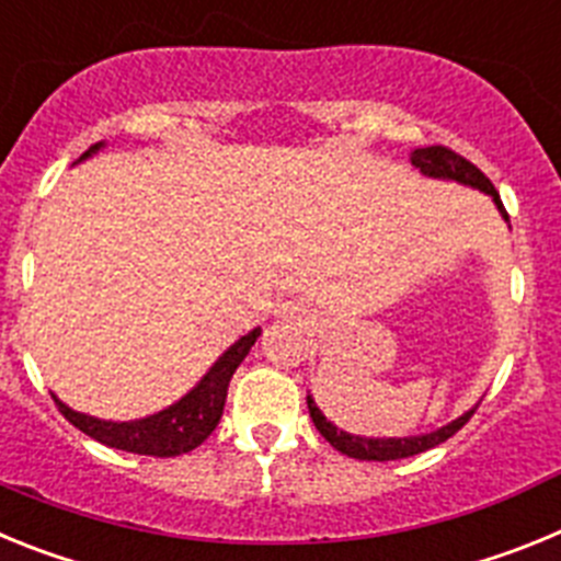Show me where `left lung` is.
I'll return each instance as SVG.
<instances>
[{
    "label": "left lung",
    "mask_w": 561,
    "mask_h": 561,
    "mask_svg": "<svg viewBox=\"0 0 561 561\" xmlns=\"http://www.w3.org/2000/svg\"><path fill=\"white\" fill-rule=\"evenodd\" d=\"M413 165L421 168V173H427V176H447V180H458L463 182V185L480 187V191L492 196L494 205H497L500 213L508 219V213H505L503 202H500L497 187L489 182V176H485L474 162L460 157V153L453 151V148L447 146L419 148V151H413ZM309 413H311V421H314V427L320 430V435L329 440L331 447L340 449L342 455L359 458V460H399V458H410V455L427 453V449L438 447V444H444L447 438H453V435L463 427L466 421L472 419L474 410H469L466 415L455 419L453 424H447V427L435 430V433L430 435H413V438H359V435L342 433V430H336L331 421H325V415L317 410L311 396H309Z\"/></svg>",
    "instance_id": "left-lung-1"
}]
</instances>
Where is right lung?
Instances as JSON below:
<instances>
[{"label":"right lung","mask_w":561,"mask_h":561,"mask_svg":"<svg viewBox=\"0 0 561 561\" xmlns=\"http://www.w3.org/2000/svg\"><path fill=\"white\" fill-rule=\"evenodd\" d=\"M83 157H89V151L81 153V160ZM257 334H261V331L255 329L247 336H241V340H238L236 345L207 370L205 379H202L185 399L176 401L173 408L162 410V413L148 415V419L112 424V421H101L92 419V415L76 413V410H69L67 404H61L58 399L56 404L72 427L87 433L89 438L101 440L106 447L123 449V453L134 455H153V458H173V455L191 453V449L199 447L202 440H205L207 435L216 430V424H219L227 399V385H230L236 368L244 362V356L250 354L252 345H255Z\"/></svg>","instance_id":"obj_1"}]
</instances>
